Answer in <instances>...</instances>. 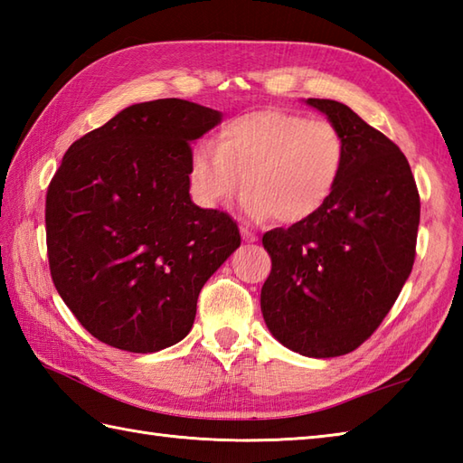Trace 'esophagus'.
I'll return each instance as SVG.
<instances>
[{
  "label": "esophagus",
  "mask_w": 463,
  "mask_h": 463,
  "mask_svg": "<svg viewBox=\"0 0 463 463\" xmlns=\"http://www.w3.org/2000/svg\"><path fill=\"white\" fill-rule=\"evenodd\" d=\"M241 234H242V241L244 242H254L257 241V234H254L247 226H241Z\"/></svg>",
  "instance_id": "esophagus-1"
}]
</instances>
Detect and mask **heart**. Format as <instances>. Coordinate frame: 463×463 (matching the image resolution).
Wrapping results in <instances>:
<instances>
[{
  "label": "heart",
  "instance_id": "heart-1",
  "mask_svg": "<svg viewBox=\"0 0 463 463\" xmlns=\"http://www.w3.org/2000/svg\"><path fill=\"white\" fill-rule=\"evenodd\" d=\"M346 139L330 121L280 109H262L226 123L216 146L196 145L189 184L196 204L219 209L241 191L244 213L284 224L318 213L340 183Z\"/></svg>",
  "mask_w": 463,
  "mask_h": 463
}]
</instances>
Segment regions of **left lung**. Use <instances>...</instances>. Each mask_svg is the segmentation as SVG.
<instances>
[{
    "mask_svg": "<svg viewBox=\"0 0 463 463\" xmlns=\"http://www.w3.org/2000/svg\"><path fill=\"white\" fill-rule=\"evenodd\" d=\"M346 139L340 183L318 213L262 237L272 270L260 310L282 346L334 358L368 340L416 257L420 194L408 159L348 105L307 99Z\"/></svg>",
    "mask_w": 463,
    "mask_h": 463,
    "instance_id": "1",
    "label": "left lung"
}]
</instances>
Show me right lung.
<instances>
[{
  "mask_svg": "<svg viewBox=\"0 0 463 463\" xmlns=\"http://www.w3.org/2000/svg\"><path fill=\"white\" fill-rule=\"evenodd\" d=\"M221 119L184 99L137 103L63 155L45 199L49 270L97 340L135 354L181 342L241 247L237 222L189 194L191 143Z\"/></svg>",
  "mask_w": 463,
  "mask_h": 463,
  "instance_id": "add662e5",
  "label": "right lung"
}]
</instances>
